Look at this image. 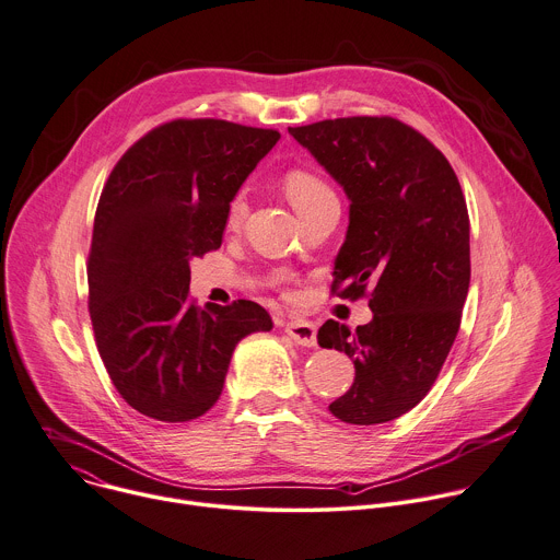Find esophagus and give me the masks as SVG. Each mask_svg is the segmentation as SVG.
<instances>
[{"mask_svg": "<svg viewBox=\"0 0 560 560\" xmlns=\"http://www.w3.org/2000/svg\"><path fill=\"white\" fill-rule=\"evenodd\" d=\"M285 334L301 347H316V325L310 320H290Z\"/></svg>", "mask_w": 560, "mask_h": 560, "instance_id": "34e87169", "label": "esophagus"}]
</instances>
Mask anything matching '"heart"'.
Returning <instances> with one entry per match:
<instances>
[{
    "label": "heart",
    "mask_w": 560,
    "mask_h": 560,
    "mask_svg": "<svg viewBox=\"0 0 560 560\" xmlns=\"http://www.w3.org/2000/svg\"><path fill=\"white\" fill-rule=\"evenodd\" d=\"M283 191H285L290 205L296 209V213H303V211L312 209L314 205H318L327 198H334V191L329 189L327 182L307 168H290L283 175ZM246 209L248 207H246L244 194H237L229 205L226 224L231 229L240 226L246 215Z\"/></svg>",
    "instance_id": "1"
}]
</instances>
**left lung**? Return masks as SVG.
Masks as SVG:
<instances>
[{"mask_svg":"<svg viewBox=\"0 0 560 560\" xmlns=\"http://www.w3.org/2000/svg\"><path fill=\"white\" fill-rule=\"evenodd\" d=\"M349 198L331 292L374 312L351 331L327 320L318 345L353 360L351 387L329 405L369 427L411 411L455 342L470 283V222L444 153L389 116H351L288 129Z\"/></svg>","mask_w":560,"mask_h":560,"instance_id":"8db88e82","label":"left lung"}]
</instances>
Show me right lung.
Returning a JSON list of instances; mask_svg holds the SVG:
<instances>
[{
	"label": "right lung",
	"mask_w": 560,
	"mask_h": 560,
	"mask_svg": "<svg viewBox=\"0 0 560 560\" xmlns=\"http://www.w3.org/2000/svg\"><path fill=\"white\" fill-rule=\"evenodd\" d=\"M281 138L229 120H171L118 160L98 200L88 259L90 318L122 400L160 422H189L222 396L233 351L270 331L255 301H189L191 259L222 246L226 211Z\"/></svg>",
	"instance_id": "obj_1"
}]
</instances>
